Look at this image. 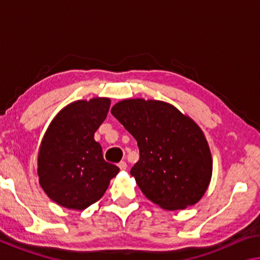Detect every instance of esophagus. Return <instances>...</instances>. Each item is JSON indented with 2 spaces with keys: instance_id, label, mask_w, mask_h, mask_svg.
Wrapping results in <instances>:
<instances>
[{
  "instance_id": "obj_1",
  "label": "esophagus",
  "mask_w": 260,
  "mask_h": 260,
  "mask_svg": "<svg viewBox=\"0 0 260 260\" xmlns=\"http://www.w3.org/2000/svg\"><path fill=\"white\" fill-rule=\"evenodd\" d=\"M118 166H119V169H120V170H122V171H125V170L127 169V164H126V161H120L119 164H118Z\"/></svg>"
}]
</instances>
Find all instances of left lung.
Instances as JSON below:
<instances>
[{"label":"left lung","mask_w":260,"mask_h":260,"mask_svg":"<svg viewBox=\"0 0 260 260\" xmlns=\"http://www.w3.org/2000/svg\"><path fill=\"white\" fill-rule=\"evenodd\" d=\"M111 113L134 136L140 159L132 167L148 200L170 211L196 204L212 177V157L204 133L172 104L129 99Z\"/></svg>","instance_id":"1"}]
</instances>
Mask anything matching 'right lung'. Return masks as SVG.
<instances>
[{"instance_id":"right-lung-1","label":"right lung","mask_w":260,"mask_h":260,"mask_svg":"<svg viewBox=\"0 0 260 260\" xmlns=\"http://www.w3.org/2000/svg\"><path fill=\"white\" fill-rule=\"evenodd\" d=\"M111 101H76L56 114L38 156L39 182L50 200L64 208L85 210L98 202L119 167L104 160L94 139Z\"/></svg>"}]
</instances>
